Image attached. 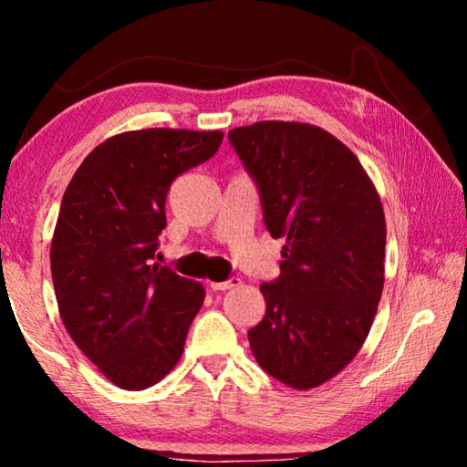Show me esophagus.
Listing matches in <instances>:
<instances>
[{
  "instance_id": "1",
  "label": "esophagus",
  "mask_w": 467,
  "mask_h": 467,
  "mask_svg": "<svg viewBox=\"0 0 467 467\" xmlns=\"http://www.w3.org/2000/svg\"><path fill=\"white\" fill-rule=\"evenodd\" d=\"M239 284H241L239 278H231V280H226V282H210V288L212 290H231L234 286H239Z\"/></svg>"
}]
</instances>
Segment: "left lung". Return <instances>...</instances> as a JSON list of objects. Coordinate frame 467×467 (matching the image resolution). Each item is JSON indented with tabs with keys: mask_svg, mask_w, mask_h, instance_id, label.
Segmentation results:
<instances>
[{
	"mask_svg": "<svg viewBox=\"0 0 467 467\" xmlns=\"http://www.w3.org/2000/svg\"><path fill=\"white\" fill-rule=\"evenodd\" d=\"M255 179L264 223L282 247L280 278L262 284L265 315L249 329L253 357L292 389L348 367L373 326L385 282L381 197L352 150L298 121L228 131Z\"/></svg>",
	"mask_w": 467,
	"mask_h": 467,
	"instance_id": "8db88e82",
	"label": "left lung"
}]
</instances>
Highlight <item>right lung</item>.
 Masks as SVG:
<instances>
[{
    "label": "right lung",
    "instance_id": "add662e5",
    "mask_svg": "<svg viewBox=\"0 0 467 467\" xmlns=\"http://www.w3.org/2000/svg\"><path fill=\"white\" fill-rule=\"evenodd\" d=\"M223 131H123L84 158L63 193L51 275L63 326L110 383L152 387L181 358L205 290L152 264L181 172L216 154Z\"/></svg>",
    "mask_w": 467,
    "mask_h": 467
}]
</instances>
